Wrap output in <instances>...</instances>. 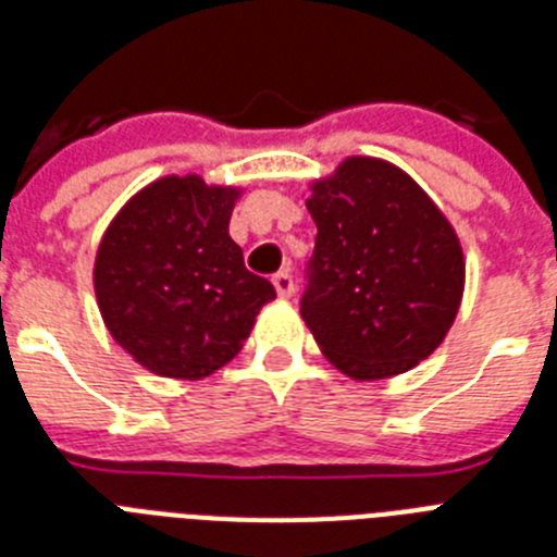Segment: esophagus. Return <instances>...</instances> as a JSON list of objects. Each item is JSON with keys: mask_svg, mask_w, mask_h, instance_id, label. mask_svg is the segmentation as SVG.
I'll list each match as a JSON object with an SVG mask.
<instances>
[{"mask_svg": "<svg viewBox=\"0 0 557 557\" xmlns=\"http://www.w3.org/2000/svg\"><path fill=\"white\" fill-rule=\"evenodd\" d=\"M273 287H275V293H278V298H289V296H293V293H296L293 275H289L287 270H282V273L273 275Z\"/></svg>", "mask_w": 557, "mask_h": 557, "instance_id": "34e87169", "label": "esophagus"}]
</instances>
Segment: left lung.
I'll list each match as a JSON object with an SVG mask.
<instances>
[{
  "label": "left lung",
  "mask_w": 557,
  "mask_h": 557,
  "mask_svg": "<svg viewBox=\"0 0 557 557\" xmlns=\"http://www.w3.org/2000/svg\"><path fill=\"white\" fill-rule=\"evenodd\" d=\"M319 227L301 319L335 370L381 381L447 338L463 298V250L449 219L401 168L347 156L307 199Z\"/></svg>",
  "instance_id": "1"
}]
</instances>
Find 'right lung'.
Here are the masks:
<instances>
[{
    "instance_id": "obj_1",
    "label": "right lung",
    "mask_w": 557,
    "mask_h": 557,
    "mask_svg": "<svg viewBox=\"0 0 557 557\" xmlns=\"http://www.w3.org/2000/svg\"><path fill=\"white\" fill-rule=\"evenodd\" d=\"M242 187L162 176L113 215L94 264L110 335L162 379L199 381L238 356L275 289L230 238Z\"/></svg>"
}]
</instances>
